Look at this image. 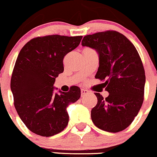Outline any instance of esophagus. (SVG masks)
<instances>
[{"label": "esophagus", "instance_id": "esophagus-1", "mask_svg": "<svg viewBox=\"0 0 157 157\" xmlns=\"http://www.w3.org/2000/svg\"><path fill=\"white\" fill-rule=\"evenodd\" d=\"M89 92L87 90H85V89H81V95L82 96H84L86 95H88Z\"/></svg>", "mask_w": 157, "mask_h": 157}]
</instances>
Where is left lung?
Here are the masks:
<instances>
[{
  "label": "left lung",
  "instance_id": "left-lung-1",
  "mask_svg": "<svg viewBox=\"0 0 157 157\" xmlns=\"http://www.w3.org/2000/svg\"><path fill=\"white\" fill-rule=\"evenodd\" d=\"M82 46L98 53L95 77L105 81L109 92L105 98L95 93L98 102L91 110L92 122L104 131H123L132 123L144 101L145 72L139 54L131 41L116 31L85 36Z\"/></svg>",
  "mask_w": 157,
  "mask_h": 157
}]
</instances>
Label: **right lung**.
I'll use <instances>...</instances> for the list:
<instances>
[{"mask_svg":"<svg viewBox=\"0 0 157 157\" xmlns=\"http://www.w3.org/2000/svg\"><path fill=\"white\" fill-rule=\"evenodd\" d=\"M82 37H37L19 52L11 77V91L19 117L32 132L49 137L67 126V108L80 98V90L74 86L67 92L54 93L53 84L64 71V57L78 47Z\"/></svg>","mask_w":157,"mask_h":157,"instance_id":"1","label":"right lung"}]
</instances>
